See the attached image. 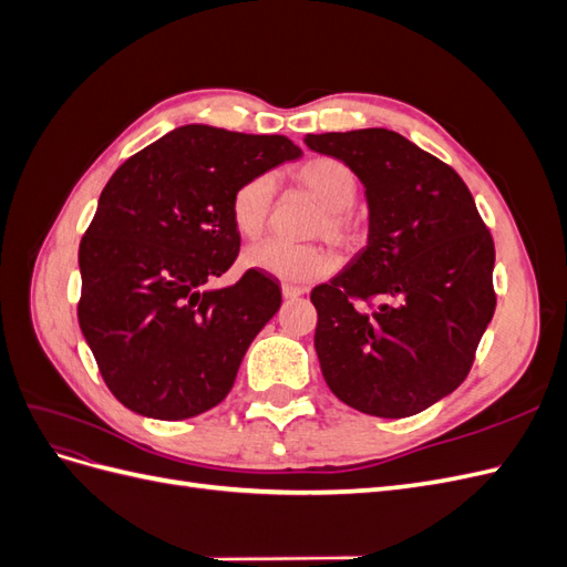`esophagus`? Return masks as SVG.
<instances>
[{"label":"esophagus","instance_id":"obj_1","mask_svg":"<svg viewBox=\"0 0 567 567\" xmlns=\"http://www.w3.org/2000/svg\"><path fill=\"white\" fill-rule=\"evenodd\" d=\"M281 293H284V298H286V300H293V298H300V296L305 293V288H300V286H290V284H284V286H281Z\"/></svg>","mask_w":567,"mask_h":567}]
</instances>
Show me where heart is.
Masks as SVG:
<instances>
[{
	"label": "heart",
	"mask_w": 567,
	"mask_h": 567,
	"mask_svg": "<svg viewBox=\"0 0 567 567\" xmlns=\"http://www.w3.org/2000/svg\"><path fill=\"white\" fill-rule=\"evenodd\" d=\"M296 184L310 194L321 208L317 231L340 246H354L362 227L352 215L359 196V179L352 169L329 156L310 158L293 173ZM274 203V177L257 175L244 182L231 196V225L244 238H257L265 227ZM244 265L284 284H310L336 269V257L321 246H290L284 241H262L244 252Z\"/></svg>",
	"instance_id": "1"
}]
</instances>
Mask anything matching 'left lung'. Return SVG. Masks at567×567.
I'll list each match as a JSON object with an SVG mask.
<instances>
[{
    "instance_id": "8db88e82",
    "label": "left lung",
    "mask_w": 567,
    "mask_h": 567,
    "mask_svg": "<svg viewBox=\"0 0 567 567\" xmlns=\"http://www.w3.org/2000/svg\"><path fill=\"white\" fill-rule=\"evenodd\" d=\"M305 144L346 163L369 205L367 246L310 296L323 381L362 414L414 416L463 383L492 321L489 229L454 169L398 132Z\"/></svg>"
}]
</instances>
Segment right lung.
Instances as JSON below:
<instances>
[{
	"label": "right lung",
	"instance_id": "1",
	"mask_svg": "<svg viewBox=\"0 0 567 567\" xmlns=\"http://www.w3.org/2000/svg\"><path fill=\"white\" fill-rule=\"evenodd\" d=\"M302 151L281 134L184 125L134 153L99 196L80 241L78 319L109 390L134 414L182 421L227 398L281 288L238 255L231 196Z\"/></svg>",
	"mask_w": 567,
	"mask_h": 567
}]
</instances>
